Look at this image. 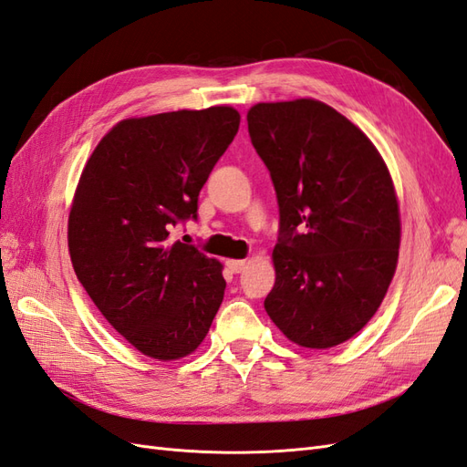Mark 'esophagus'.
I'll return each mask as SVG.
<instances>
[{
  "mask_svg": "<svg viewBox=\"0 0 467 467\" xmlns=\"http://www.w3.org/2000/svg\"><path fill=\"white\" fill-rule=\"evenodd\" d=\"M225 265H228V269L232 273H242L247 267V261L245 259H230V261H225Z\"/></svg>",
  "mask_w": 467,
  "mask_h": 467,
  "instance_id": "obj_1",
  "label": "esophagus"
}]
</instances>
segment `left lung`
Listing matches in <instances>:
<instances>
[{"instance_id": "obj_1", "label": "left lung", "mask_w": 467, "mask_h": 467, "mask_svg": "<svg viewBox=\"0 0 467 467\" xmlns=\"http://www.w3.org/2000/svg\"><path fill=\"white\" fill-rule=\"evenodd\" d=\"M247 128L279 202L265 310L302 348L344 344L373 318L397 269L400 216L385 161L318 99L255 104Z\"/></svg>"}]
</instances>
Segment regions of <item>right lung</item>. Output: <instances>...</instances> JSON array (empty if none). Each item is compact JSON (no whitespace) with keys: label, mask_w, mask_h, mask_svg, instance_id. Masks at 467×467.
<instances>
[{"label":"right lung","mask_w":467,"mask_h":467,"mask_svg":"<svg viewBox=\"0 0 467 467\" xmlns=\"http://www.w3.org/2000/svg\"><path fill=\"white\" fill-rule=\"evenodd\" d=\"M239 130L230 106L130 118L102 137L68 216L74 273L143 356L181 359L202 344L223 300L222 263L172 242Z\"/></svg>","instance_id":"add662e5"}]
</instances>
